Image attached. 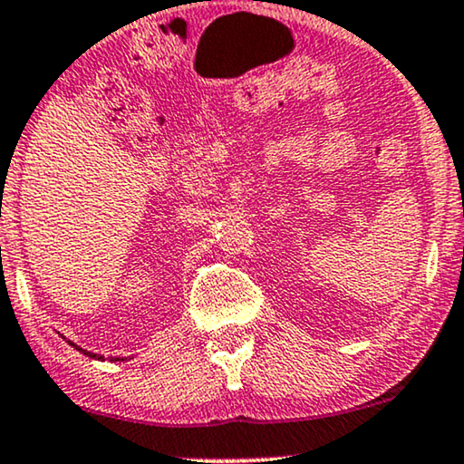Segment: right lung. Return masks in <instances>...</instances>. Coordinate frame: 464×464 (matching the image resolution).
Instances as JSON below:
<instances>
[{"instance_id":"1","label":"right lung","mask_w":464,"mask_h":464,"mask_svg":"<svg viewBox=\"0 0 464 464\" xmlns=\"http://www.w3.org/2000/svg\"><path fill=\"white\" fill-rule=\"evenodd\" d=\"M72 345H73V343H72ZM73 348L80 350V352H84V354L91 356V358H102V356H97V354H91V352H86V350H82V348H78V345H73ZM114 361H121V358H114Z\"/></svg>"}]
</instances>
